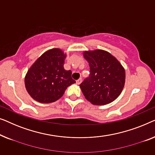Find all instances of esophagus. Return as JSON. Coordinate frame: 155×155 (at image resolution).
Wrapping results in <instances>:
<instances>
[{"mask_svg":"<svg viewBox=\"0 0 155 155\" xmlns=\"http://www.w3.org/2000/svg\"><path fill=\"white\" fill-rule=\"evenodd\" d=\"M81 82H82V78H78V80H77V84H80Z\"/></svg>","mask_w":155,"mask_h":155,"instance_id":"1","label":"esophagus"}]
</instances>
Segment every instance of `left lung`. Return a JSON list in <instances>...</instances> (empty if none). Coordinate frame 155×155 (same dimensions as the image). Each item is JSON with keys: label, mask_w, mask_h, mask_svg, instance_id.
Masks as SVG:
<instances>
[{"label": "left lung", "mask_w": 155, "mask_h": 155, "mask_svg": "<svg viewBox=\"0 0 155 155\" xmlns=\"http://www.w3.org/2000/svg\"><path fill=\"white\" fill-rule=\"evenodd\" d=\"M90 67L89 77L80 84L87 100L95 105H104L116 100L125 84V70L118 60L102 50L85 52Z\"/></svg>", "instance_id": "obj_1"}]
</instances>
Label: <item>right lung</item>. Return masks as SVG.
<instances>
[{
    "mask_svg": "<svg viewBox=\"0 0 155 155\" xmlns=\"http://www.w3.org/2000/svg\"><path fill=\"white\" fill-rule=\"evenodd\" d=\"M66 55L60 49L43 53L31 67L25 77V86L31 97L41 103L60 99L67 87L76 81L71 70L64 69Z\"/></svg>",
    "mask_w": 155,
    "mask_h": 155,
    "instance_id": "add662e5",
    "label": "right lung"
}]
</instances>
